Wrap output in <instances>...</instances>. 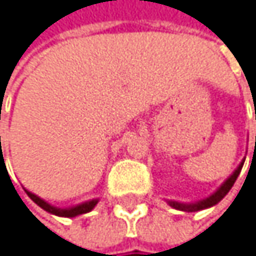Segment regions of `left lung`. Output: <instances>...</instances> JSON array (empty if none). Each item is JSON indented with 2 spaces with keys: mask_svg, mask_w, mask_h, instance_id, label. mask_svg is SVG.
<instances>
[{
  "mask_svg": "<svg viewBox=\"0 0 256 256\" xmlns=\"http://www.w3.org/2000/svg\"><path fill=\"white\" fill-rule=\"evenodd\" d=\"M243 164H244V160L240 164L238 167H236V170L220 185V188L214 192V194H211L210 197H206V198H204V200H198V202H194V204H180V202H174V200H170L168 202V205L172 206V208H174V210H179V211H185V212H196V211H202V210H206V208H211V206H214V205H217L220 200L229 192V190L234 186V184H235V180H236V178H238V174H240V172H242V168H243Z\"/></svg>",
  "mask_w": 256,
  "mask_h": 256,
  "instance_id": "1",
  "label": "left lung"
}]
</instances>
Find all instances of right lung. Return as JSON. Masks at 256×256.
Returning <instances> with one entry per match:
<instances>
[{
	"mask_svg": "<svg viewBox=\"0 0 256 256\" xmlns=\"http://www.w3.org/2000/svg\"><path fill=\"white\" fill-rule=\"evenodd\" d=\"M26 192H27V196L33 200V202H34L36 205H39L42 210H45V211L50 212V214L59 216V217H76V216H80V214H86V212H89V211H92L94 206L98 204V200L94 198V200H89V202L80 204V205L72 206V208H56V206H52V205L46 204L45 200H42V198L38 197L36 194H33V192H30V191H27V190H26Z\"/></svg>",
	"mask_w": 256,
	"mask_h": 256,
	"instance_id": "1",
	"label": "right lung"
}]
</instances>
